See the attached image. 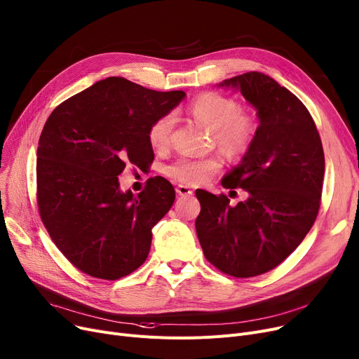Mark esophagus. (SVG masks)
Listing matches in <instances>:
<instances>
[{"mask_svg":"<svg viewBox=\"0 0 359 359\" xmlns=\"http://www.w3.org/2000/svg\"><path fill=\"white\" fill-rule=\"evenodd\" d=\"M177 194L178 196H191L193 190L190 189V187H187V185H178L177 187Z\"/></svg>","mask_w":359,"mask_h":359,"instance_id":"34e87169","label":"esophagus"}]
</instances>
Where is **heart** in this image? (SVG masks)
Listing matches in <instances>:
<instances>
[{
  "label": "heart",
  "mask_w": 359,
  "mask_h": 359,
  "mask_svg": "<svg viewBox=\"0 0 359 359\" xmlns=\"http://www.w3.org/2000/svg\"><path fill=\"white\" fill-rule=\"evenodd\" d=\"M190 115L198 124L213 131V139L226 155L240 156L250 147L255 135V123L248 115L240 114L241 108L231 97L219 93H201L190 105ZM174 127V116L163 115L151 124L149 143L153 149L162 150L169 144ZM217 156L181 158L166 168V174L182 184H201L209 180L220 168Z\"/></svg>",
  "instance_id": "1"
}]
</instances>
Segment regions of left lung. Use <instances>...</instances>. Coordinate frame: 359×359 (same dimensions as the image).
<instances>
[{"label":"left lung","instance_id":"1","mask_svg":"<svg viewBox=\"0 0 359 359\" xmlns=\"http://www.w3.org/2000/svg\"><path fill=\"white\" fill-rule=\"evenodd\" d=\"M217 88L240 92L255 109L259 127L241 162L222 178L247 198L231 206L226 196L196 190V231L215 267L233 278L275 269L302 243L320 209L324 153L302 102L267 74L250 72Z\"/></svg>","mask_w":359,"mask_h":359}]
</instances>
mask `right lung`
<instances>
[{
	"instance_id": "1",
	"label": "right lung",
	"mask_w": 359,
	"mask_h": 359,
	"mask_svg": "<svg viewBox=\"0 0 359 359\" xmlns=\"http://www.w3.org/2000/svg\"><path fill=\"white\" fill-rule=\"evenodd\" d=\"M187 95L108 77L64 100L43 126L36 162L38 206L58 250L79 270L115 280L147 259L151 228L175 200L163 177L137 196L119 189L127 163L155 159L149 130Z\"/></svg>"
}]
</instances>
